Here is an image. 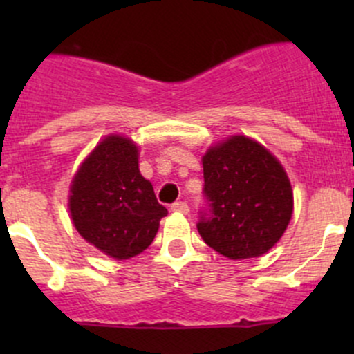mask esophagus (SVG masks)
I'll list each match as a JSON object with an SVG mask.
<instances>
[{"instance_id": "obj_1", "label": "esophagus", "mask_w": 354, "mask_h": 354, "mask_svg": "<svg viewBox=\"0 0 354 354\" xmlns=\"http://www.w3.org/2000/svg\"><path fill=\"white\" fill-rule=\"evenodd\" d=\"M171 210H173V212L188 214L190 212V207H188V203L183 202V200H178V202H174L173 205H171Z\"/></svg>"}]
</instances>
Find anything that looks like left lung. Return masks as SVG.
<instances>
[{"instance_id":"left-lung-1","label":"left lung","mask_w":354,"mask_h":354,"mask_svg":"<svg viewBox=\"0 0 354 354\" xmlns=\"http://www.w3.org/2000/svg\"><path fill=\"white\" fill-rule=\"evenodd\" d=\"M202 194L200 236L231 260L263 255L279 241L291 219L292 192L283 166L243 135L203 156Z\"/></svg>"}]
</instances>
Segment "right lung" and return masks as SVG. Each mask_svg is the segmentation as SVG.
<instances>
[{"label": "right lung", "instance_id": "1", "mask_svg": "<svg viewBox=\"0 0 354 354\" xmlns=\"http://www.w3.org/2000/svg\"><path fill=\"white\" fill-rule=\"evenodd\" d=\"M70 212L78 233L118 260L154 241L167 209L138 171V151L128 138H104L75 174Z\"/></svg>", "mask_w": 354, "mask_h": 354}]
</instances>
